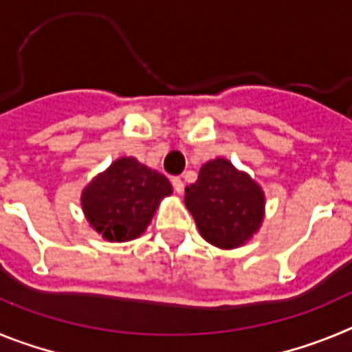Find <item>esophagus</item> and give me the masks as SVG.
<instances>
[{"mask_svg":"<svg viewBox=\"0 0 352 352\" xmlns=\"http://www.w3.org/2000/svg\"><path fill=\"white\" fill-rule=\"evenodd\" d=\"M170 182H173L174 192H176V194H182L183 188H185V185H183L182 178H178V176H176V178H173V179H170Z\"/></svg>","mask_w":352,"mask_h":352,"instance_id":"34e87169","label":"esophagus"}]
</instances>
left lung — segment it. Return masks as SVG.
I'll return each instance as SVG.
<instances>
[{
	"label": "left lung",
	"mask_w": 352,
	"mask_h": 352,
	"mask_svg": "<svg viewBox=\"0 0 352 352\" xmlns=\"http://www.w3.org/2000/svg\"><path fill=\"white\" fill-rule=\"evenodd\" d=\"M185 204L199 232L220 248L243 245L257 232L264 213V195L250 176L234 169L226 158H214L199 170L194 185L186 186Z\"/></svg>",
	"instance_id": "obj_1"
}]
</instances>
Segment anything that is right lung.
Returning a JSON list of instances; mask_svg holds the SVG:
<instances>
[{
	"label": "right lung",
	"mask_w": 352,
	"mask_h": 352,
	"mask_svg": "<svg viewBox=\"0 0 352 352\" xmlns=\"http://www.w3.org/2000/svg\"><path fill=\"white\" fill-rule=\"evenodd\" d=\"M170 192L164 174L125 157L96 176L80 201L86 219L104 238L129 241L146 231L160 199Z\"/></svg>",
	"instance_id": "obj_1"
}]
</instances>
